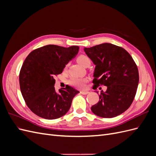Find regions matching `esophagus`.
I'll use <instances>...</instances> for the list:
<instances>
[{
  "label": "esophagus",
  "instance_id": "1",
  "mask_svg": "<svg viewBox=\"0 0 156 156\" xmlns=\"http://www.w3.org/2000/svg\"><path fill=\"white\" fill-rule=\"evenodd\" d=\"M80 93H81V94H83V95H87V94H88L89 92L88 91H84V90H81V92H80Z\"/></svg>",
  "mask_w": 156,
  "mask_h": 156
}]
</instances>
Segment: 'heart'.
Segmentation results:
<instances>
[{"label": "heart", "instance_id": "1", "mask_svg": "<svg viewBox=\"0 0 156 156\" xmlns=\"http://www.w3.org/2000/svg\"><path fill=\"white\" fill-rule=\"evenodd\" d=\"M77 62L84 67H86L88 65H90L91 61L87 56L86 55H80L77 58ZM86 83V80L83 78L72 77L69 79V83L71 85L74 86L77 88H83Z\"/></svg>", "mask_w": 156, "mask_h": 156}]
</instances>
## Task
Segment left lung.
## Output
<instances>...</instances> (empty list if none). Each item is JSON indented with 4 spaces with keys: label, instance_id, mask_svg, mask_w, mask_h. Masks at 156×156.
Segmentation results:
<instances>
[{
    "label": "left lung",
    "instance_id": "left-lung-1",
    "mask_svg": "<svg viewBox=\"0 0 156 156\" xmlns=\"http://www.w3.org/2000/svg\"><path fill=\"white\" fill-rule=\"evenodd\" d=\"M84 51L96 65L94 87H107L92 111L102 118L121 115L131 105L139 84V71L133 58L121 47L108 43L84 48Z\"/></svg>",
    "mask_w": 156,
    "mask_h": 156
}]
</instances>
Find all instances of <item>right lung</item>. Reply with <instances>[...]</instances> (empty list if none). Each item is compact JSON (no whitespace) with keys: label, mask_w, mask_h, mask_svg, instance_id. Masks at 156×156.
Wrapping results in <instances>:
<instances>
[{"label":"right lung","mask_w":156,"mask_h":156,"mask_svg":"<svg viewBox=\"0 0 156 156\" xmlns=\"http://www.w3.org/2000/svg\"><path fill=\"white\" fill-rule=\"evenodd\" d=\"M79 49L74 45H48L27 56L20 73V89L26 104L35 115L53 120L69 111L73 98L79 92L68 85L56 92L54 77L62 72Z\"/></svg>","instance_id":"1"}]
</instances>
